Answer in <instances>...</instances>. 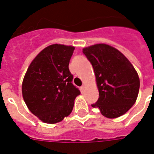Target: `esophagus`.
<instances>
[{"label": "esophagus", "instance_id": "obj_1", "mask_svg": "<svg viewBox=\"0 0 154 154\" xmlns=\"http://www.w3.org/2000/svg\"><path fill=\"white\" fill-rule=\"evenodd\" d=\"M84 88H85V85H82L81 90H82V91H83V90H84Z\"/></svg>", "mask_w": 154, "mask_h": 154}]
</instances>
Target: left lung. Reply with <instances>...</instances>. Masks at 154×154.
Here are the masks:
<instances>
[{
	"label": "left lung",
	"mask_w": 154,
	"mask_h": 154,
	"mask_svg": "<svg viewBox=\"0 0 154 154\" xmlns=\"http://www.w3.org/2000/svg\"><path fill=\"white\" fill-rule=\"evenodd\" d=\"M92 64L99 97L93 108L109 119L126 113L136 103L140 89L137 71L123 54L106 44H97L82 49Z\"/></svg>",
	"instance_id": "left-lung-1"
}]
</instances>
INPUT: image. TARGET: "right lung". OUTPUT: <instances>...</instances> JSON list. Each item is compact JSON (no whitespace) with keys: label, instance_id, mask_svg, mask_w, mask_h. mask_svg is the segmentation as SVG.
Returning <instances> with one entry per match:
<instances>
[{"label":"right lung","instance_id":"1","mask_svg":"<svg viewBox=\"0 0 154 154\" xmlns=\"http://www.w3.org/2000/svg\"><path fill=\"white\" fill-rule=\"evenodd\" d=\"M75 47L48 46L30 64L22 82V96L32 113L44 123L61 122L72 111L80 91L69 69Z\"/></svg>","mask_w":154,"mask_h":154}]
</instances>
